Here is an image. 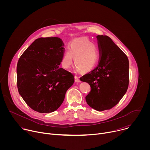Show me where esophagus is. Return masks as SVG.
Segmentation results:
<instances>
[{
	"label": "esophagus",
	"mask_w": 150,
	"mask_h": 150,
	"mask_svg": "<svg viewBox=\"0 0 150 150\" xmlns=\"http://www.w3.org/2000/svg\"><path fill=\"white\" fill-rule=\"evenodd\" d=\"M75 82H81V80H80L78 76H75Z\"/></svg>",
	"instance_id": "34e87169"
}]
</instances>
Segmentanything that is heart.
<instances>
[{"instance_id": "obj_1", "label": "heart", "mask_w": 150, "mask_h": 150, "mask_svg": "<svg viewBox=\"0 0 150 150\" xmlns=\"http://www.w3.org/2000/svg\"><path fill=\"white\" fill-rule=\"evenodd\" d=\"M78 71L88 72L93 69L99 60V51L96 46L87 38L74 40L69 46L62 58L61 65L64 69H69L72 64L73 59Z\"/></svg>"}]
</instances>
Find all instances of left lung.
I'll return each mask as SVG.
<instances>
[{"instance_id":"obj_1","label":"left lung","mask_w":150,"mask_h":150,"mask_svg":"<svg viewBox=\"0 0 150 150\" xmlns=\"http://www.w3.org/2000/svg\"><path fill=\"white\" fill-rule=\"evenodd\" d=\"M100 57L97 67L82 76L91 91L87 104L97 111L109 110L126 93L129 85V60L123 51L107 35L97 36Z\"/></svg>"}]
</instances>
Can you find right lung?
I'll return each instance as SVG.
<instances>
[{"instance_id": "add662e5", "label": "right lung", "mask_w": 150, "mask_h": 150, "mask_svg": "<svg viewBox=\"0 0 150 150\" xmlns=\"http://www.w3.org/2000/svg\"><path fill=\"white\" fill-rule=\"evenodd\" d=\"M63 46L58 37L37 38L18 62V92L30 108L39 113L56 110L74 82L72 73L59 67Z\"/></svg>"}]
</instances>
